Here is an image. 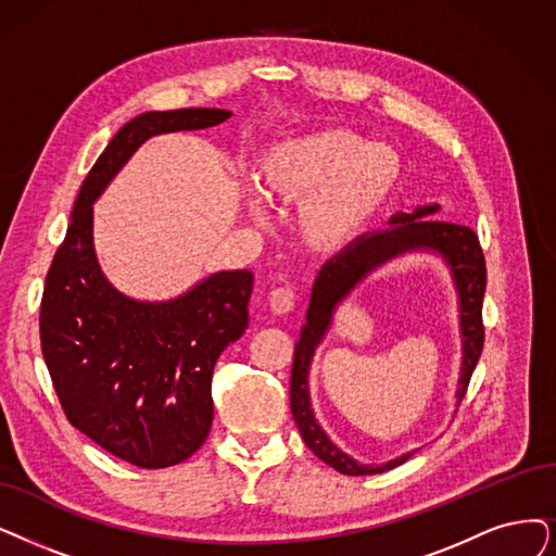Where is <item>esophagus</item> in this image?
<instances>
[{
    "label": "esophagus",
    "instance_id": "esophagus-1",
    "mask_svg": "<svg viewBox=\"0 0 556 556\" xmlns=\"http://www.w3.org/2000/svg\"><path fill=\"white\" fill-rule=\"evenodd\" d=\"M294 301L296 296L292 287H276V290L269 292V307L276 315H285L290 313V309H294Z\"/></svg>",
    "mask_w": 556,
    "mask_h": 556
}]
</instances>
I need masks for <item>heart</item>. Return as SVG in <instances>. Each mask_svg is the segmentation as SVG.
Wrapping results in <instances>:
<instances>
[{"instance_id":"1","label":"heart","mask_w":556,"mask_h":556,"mask_svg":"<svg viewBox=\"0 0 556 556\" xmlns=\"http://www.w3.org/2000/svg\"><path fill=\"white\" fill-rule=\"evenodd\" d=\"M404 160L361 131L330 127L282 139L260 157L262 191L276 203L299 205L296 230L309 249L338 251L361 239L404 185ZM255 220L266 212L247 193Z\"/></svg>"}]
</instances>
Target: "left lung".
<instances>
[{
  "instance_id": "left-lung-1",
  "label": "left lung",
  "mask_w": 556,
  "mask_h": 556,
  "mask_svg": "<svg viewBox=\"0 0 556 556\" xmlns=\"http://www.w3.org/2000/svg\"><path fill=\"white\" fill-rule=\"evenodd\" d=\"M438 212V203L417 205L410 212H396L388 220V230L363 235L361 239L349 243L342 253L328 260L315 278L313 292H309L305 324L301 326V338L294 349L290 406L301 438L309 452L342 475H379L396 468V465H402L415 454L413 450L379 465L355 460L328 438V433L321 429L315 417L313 402H309V367H313L315 353L326 340L338 307L374 271H379L388 262L404 257L408 253H431L445 262L458 299V330L463 351L456 386V406L465 396L470 376L479 363L483 349L481 305L485 292V260L477 235L468 226L435 218Z\"/></svg>"
}]
</instances>
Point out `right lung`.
I'll return each mask as SVG.
<instances>
[{
  "label": "right lung",
  "instance_id": "add662e5",
  "mask_svg": "<svg viewBox=\"0 0 556 556\" xmlns=\"http://www.w3.org/2000/svg\"><path fill=\"white\" fill-rule=\"evenodd\" d=\"M230 116L191 106L125 123L88 170L46 278L40 346L65 417L109 454L148 470L182 463L205 442L214 365L249 328L253 274L216 271L168 301L131 299L100 269L93 203L148 139Z\"/></svg>",
  "mask_w": 556,
  "mask_h": 556
}]
</instances>
